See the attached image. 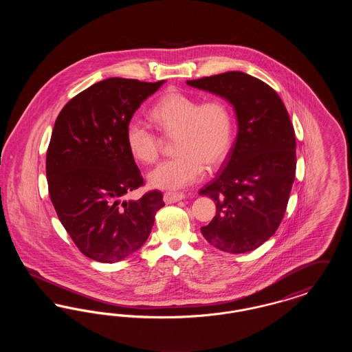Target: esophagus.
Masks as SVG:
<instances>
[{
    "mask_svg": "<svg viewBox=\"0 0 352 352\" xmlns=\"http://www.w3.org/2000/svg\"><path fill=\"white\" fill-rule=\"evenodd\" d=\"M184 198V194L182 192H165L164 194L165 203H175V201H182Z\"/></svg>",
    "mask_w": 352,
    "mask_h": 352,
    "instance_id": "obj_1",
    "label": "esophagus"
}]
</instances>
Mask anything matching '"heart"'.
I'll use <instances>...</instances> for the list:
<instances>
[{
  "label": "heart",
  "instance_id": "b5f03b06",
  "mask_svg": "<svg viewBox=\"0 0 352 352\" xmlns=\"http://www.w3.org/2000/svg\"><path fill=\"white\" fill-rule=\"evenodd\" d=\"M151 118L161 132L174 135V151L178 153L148 174L154 188L179 190L197 184L206 164L218 166L230 151L234 121L223 100L201 102L182 92H170L151 108ZM125 141L131 154L144 164L154 162L160 154L158 135L140 118L126 124Z\"/></svg>",
  "mask_w": 352,
  "mask_h": 352
}]
</instances>
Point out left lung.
I'll use <instances>...</instances> for the list:
<instances>
[{
	"instance_id": "obj_1",
	"label": "left lung",
	"mask_w": 352,
	"mask_h": 352,
	"mask_svg": "<svg viewBox=\"0 0 352 352\" xmlns=\"http://www.w3.org/2000/svg\"><path fill=\"white\" fill-rule=\"evenodd\" d=\"M234 107L237 135L218 177L201 188L217 204L204 239L228 253L258 248L277 231L296 178V135L268 84L240 71L186 82Z\"/></svg>"
}]
</instances>
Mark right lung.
<instances>
[{"mask_svg": "<svg viewBox=\"0 0 352 352\" xmlns=\"http://www.w3.org/2000/svg\"><path fill=\"white\" fill-rule=\"evenodd\" d=\"M157 83L108 78L68 101L55 121L46 157L51 201L76 247L99 263H118L151 234L161 191L124 197L144 184L125 128Z\"/></svg>", "mask_w": 352, "mask_h": 352, "instance_id": "obj_1", "label": "right lung"}]
</instances>
